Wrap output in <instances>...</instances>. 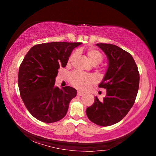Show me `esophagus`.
Instances as JSON below:
<instances>
[{
    "label": "esophagus",
    "mask_w": 156,
    "mask_h": 156,
    "mask_svg": "<svg viewBox=\"0 0 156 156\" xmlns=\"http://www.w3.org/2000/svg\"><path fill=\"white\" fill-rule=\"evenodd\" d=\"M83 94H84L83 92H82V91H78V92H77V95H78V96H83Z\"/></svg>",
    "instance_id": "esophagus-1"
}]
</instances>
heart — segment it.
<instances>
[{
  "label": "heart",
  "instance_id": "1",
  "mask_svg": "<svg viewBox=\"0 0 156 156\" xmlns=\"http://www.w3.org/2000/svg\"><path fill=\"white\" fill-rule=\"evenodd\" d=\"M78 51H74L69 58V62H71L78 55ZM87 55L90 60L92 64L97 65L100 64L103 60V55L98 50L95 49H89L87 52ZM69 81L71 84L75 87L79 89H87L91 84L96 83V78L93 76L89 74H84V73L74 72L72 73L69 76Z\"/></svg>",
  "mask_w": 156,
  "mask_h": 156
}]
</instances>
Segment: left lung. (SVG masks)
I'll return each mask as SVG.
<instances>
[{
	"label": "left lung",
	"instance_id": "1",
	"mask_svg": "<svg viewBox=\"0 0 156 156\" xmlns=\"http://www.w3.org/2000/svg\"><path fill=\"white\" fill-rule=\"evenodd\" d=\"M107 57L109 64L103 80L98 85L107 94L102 101L96 96L86 113L92 122L102 126L114 125L123 119L135 102L140 74L131 55L112 44L98 43Z\"/></svg>",
	"mask_w": 156,
	"mask_h": 156
}]
</instances>
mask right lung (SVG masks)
<instances>
[{
	"label": "right lung",
	"mask_w": 156,
	"mask_h": 156,
	"mask_svg": "<svg viewBox=\"0 0 156 156\" xmlns=\"http://www.w3.org/2000/svg\"><path fill=\"white\" fill-rule=\"evenodd\" d=\"M81 43L52 42L34 45L26 54L18 71V84L26 108L34 118L55 122L67 114L77 91L55 86L58 69L67 65L73 49Z\"/></svg>",
	"instance_id": "1"
}]
</instances>
